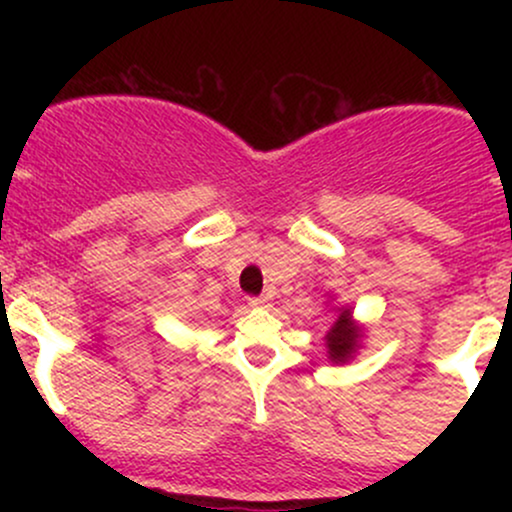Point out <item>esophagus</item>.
Instances as JSON below:
<instances>
[{
	"mask_svg": "<svg viewBox=\"0 0 512 512\" xmlns=\"http://www.w3.org/2000/svg\"><path fill=\"white\" fill-rule=\"evenodd\" d=\"M248 303L252 305V308H269V305H272V298H269V296H250Z\"/></svg>",
	"mask_w": 512,
	"mask_h": 512,
	"instance_id": "1",
	"label": "esophagus"
}]
</instances>
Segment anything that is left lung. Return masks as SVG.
Wrapping results in <instances>:
<instances>
[{
	"label": "left lung",
	"instance_id": "left-lung-1",
	"mask_svg": "<svg viewBox=\"0 0 512 512\" xmlns=\"http://www.w3.org/2000/svg\"><path fill=\"white\" fill-rule=\"evenodd\" d=\"M358 342V330L351 325V313L349 310H342V315L337 317V322L332 325V330L327 332V354H330L332 361L344 363L346 358L354 354Z\"/></svg>",
	"mask_w": 512,
	"mask_h": 512
}]
</instances>
